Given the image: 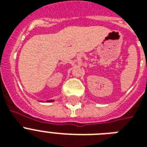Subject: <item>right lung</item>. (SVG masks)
Segmentation results:
<instances>
[{
    "label": "right lung",
    "mask_w": 147,
    "mask_h": 147,
    "mask_svg": "<svg viewBox=\"0 0 147 147\" xmlns=\"http://www.w3.org/2000/svg\"><path fill=\"white\" fill-rule=\"evenodd\" d=\"M53 101H54V100H47V102H53Z\"/></svg>",
    "instance_id": "right-lung-1"
}]
</instances>
